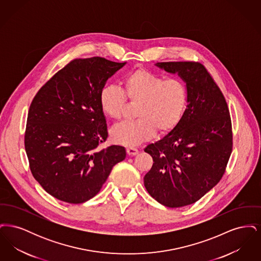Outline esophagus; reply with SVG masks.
Instances as JSON below:
<instances>
[{
	"instance_id": "34e87169",
	"label": "esophagus",
	"mask_w": 261,
	"mask_h": 261,
	"mask_svg": "<svg viewBox=\"0 0 261 261\" xmlns=\"http://www.w3.org/2000/svg\"><path fill=\"white\" fill-rule=\"evenodd\" d=\"M126 150H127V153L129 154V155H136V154H138V152H139V150L136 149V148H132V147H129V148H127L126 149Z\"/></svg>"
}]
</instances>
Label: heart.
I'll return each instance as SVG.
<instances>
[{
  "instance_id": "b5f03b06",
  "label": "heart",
  "mask_w": 261,
  "mask_h": 261,
  "mask_svg": "<svg viewBox=\"0 0 261 261\" xmlns=\"http://www.w3.org/2000/svg\"><path fill=\"white\" fill-rule=\"evenodd\" d=\"M126 96L137 105L136 120L112 128V139L133 147L150 139L155 133L166 134L181 121L188 105V90L178 79L165 80L146 69L128 75L121 90L115 86L102 88L99 94L101 112L112 119H121L126 109Z\"/></svg>"
}]
</instances>
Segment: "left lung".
<instances>
[{
	"mask_svg": "<svg viewBox=\"0 0 261 261\" xmlns=\"http://www.w3.org/2000/svg\"><path fill=\"white\" fill-rule=\"evenodd\" d=\"M185 82L186 111L167 135L145 151L153 164L144 177L149 195L168 207L202 198L222 178L232 152V126L223 94L199 62H158Z\"/></svg>",
	"mask_w": 261,
	"mask_h": 261,
	"instance_id": "obj_1",
	"label": "left lung"
}]
</instances>
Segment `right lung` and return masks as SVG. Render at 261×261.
Listing matches in <instances>:
<instances>
[{
	"instance_id": "add662e5",
	"label": "right lung",
	"mask_w": 261,
	"mask_h": 261,
	"mask_svg": "<svg viewBox=\"0 0 261 261\" xmlns=\"http://www.w3.org/2000/svg\"><path fill=\"white\" fill-rule=\"evenodd\" d=\"M126 62L76 59L54 75L32 100L24 146L30 170L50 196L69 203L94 198L124 147H100L109 136L99 94Z\"/></svg>"
}]
</instances>
